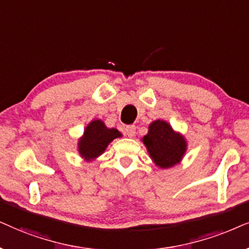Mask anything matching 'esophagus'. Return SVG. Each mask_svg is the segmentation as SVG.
Segmentation results:
<instances>
[{"label": "esophagus", "instance_id": "34e87169", "mask_svg": "<svg viewBox=\"0 0 249 249\" xmlns=\"http://www.w3.org/2000/svg\"><path fill=\"white\" fill-rule=\"evenodd\" d=\"M135 131H137V127L134 125H130V126L125 127V133H126L128 138H133L135 135Z\"/></svg>", "mask_w": 249, "mask_h": 249}]
</instances>
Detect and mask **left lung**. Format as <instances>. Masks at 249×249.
Masks as SVG:
<instances>
[{"mask_svg":"<svg viewBox=\"0 0 249 249\" xmlns=\"http://www.w3.org/2000/svg\"><path fill=\"white\" fill-rule=\"evenodd\" d=\"M142 142L156 166L171 168L178 165L187 151V140L167 122L157 119L149 125Z\"/></svg>","mask_w":249,"mask_h":249,"instance_id":"8db88e82","label":"left lung"}]
</instances>
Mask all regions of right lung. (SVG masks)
Wrapping results in <instances>:
<instances>
[{"mask_svg": "<svg viewBox=\"0 0 249 249\" xmlns=\"http://www.w3.org/2000/svg\"><path fill=\"white\" fill-rule=\"evenodd\" d=\"M121 137L122 133L118 130L107 127L101 119H93L89 123L84 133L78 139V154L86 161L94 160L104 154L112 140Z\"/></svg>", "mask_w": 249, "mask_h": 249, "instance_id": "right-lung-1", "label": "right lung"}]
</instances>
